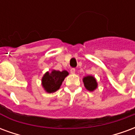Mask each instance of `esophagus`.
Listing matches in <instances>:
<instances>
[{"label":"esophagus","instance_id":"1","mask_svg":"<svg viewBox=\"0 0 135 135\" xmlns=\"http://www.w3.org/2000/svg\"><path fill=\"white\" fill-rule=\"evenodd\" d=\"M75 71H76V69L74 68H72L70 69V72L71 74H75Z\"/></svg>","mask_w":135,"mask_h":135}]
</instances>
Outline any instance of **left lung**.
<instances>
[{"label": "left lung", "mask_w": 135, "mask_h": 135, "mask_svg": "<svg viewBox=\"0 0 135 135\" xmlns=\"http://www.w3.org/2000/svg\"><path fill=\"white\" fill-rule=\"evenodd\" d=\"M83 82H84V85H85V88L88 90L94 91L98 87V83L95 78L93 76H85L83 78Z\"/></svg>", "instance_id": "1"}]
</instances>
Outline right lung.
I'll return each mask as SVG.
<instances>
[{"label":"right lung","instance_id":"add662e5","mask_svg":"<svg viewBox=\"0 0 135 135\" xmlns=\"http://www.w3.org/2000/svg\"><path fill=\"white\" fill-rule=\"evenodd\" d=\"M69 75L67 71L53 70L51 72L47 71L42 78V85L44 90L48 93H52L59 90L65 77Z\"/></svg>","mask_w":135,"mask_h":135}]
</instances>
